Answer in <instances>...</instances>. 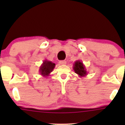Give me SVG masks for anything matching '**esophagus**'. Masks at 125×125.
Listing matches in <instances>:
<instances>
[{
    "label": "esophagus",
    "instance_id": "34e87169",
    "mask_svg": "<svg viewBox=\"0 0 125 125\" xmlns=\"http://www.w3.org/2000/svg\"><path fill=\"white\" fill-rule=\"evenodd\" d=\"M59 63L62 65H65L66 64V62L65 60H61V61L59 62Z\"/></svg>",
    "mask_w": 125,
    "mask_h": 125
}]
</instances>
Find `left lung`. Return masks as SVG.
<instances>
[{"instance_id": "left-lung-1", "label": "left lung", "mask_w": 125, "mask_h": 125, "mask_svg": "<svg viewBox=\"0 0 125 125\" xmlns=\"http://www.w3.org/2000/svg\"><path fill=\"white\" fill-rule=\"evenodd\" d=\"M73 70L80 77H83L88 75V71H86L85 65L82 61L77 60L73 64Z\"/></svg>"}]
</instances>
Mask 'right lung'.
Listing matches in <instances>:
<instances>
[{
    "mask_svg": "<svg viewBox=\"0 0 125 125\" xmlns=\"http://www.w3.org/2000/svg\"><path fill=\"white\" fill-rule=\"evenodd\" d=\"M55 66V64L54 63L45 59L43 60L42 64L40 65L39 68V73L42 76L47 77L50 75L51 72L54 70Z\"/></svg>",
    "mask_w": 125,
    "mask_h": 125,
    "instance_id": "add662e5",
    "label": "right lung"
}]
</instances>
